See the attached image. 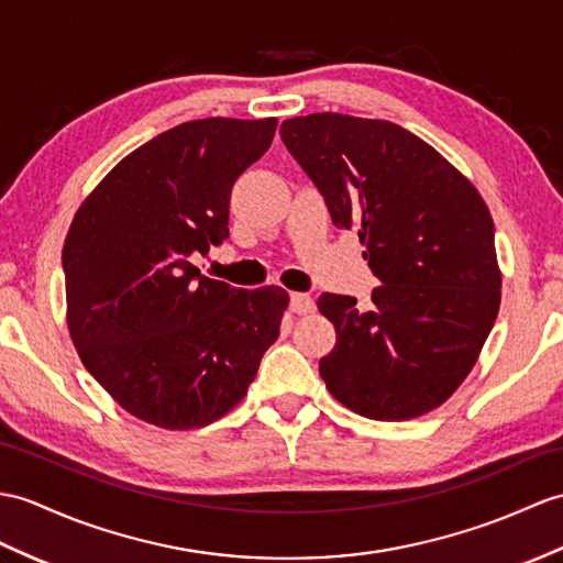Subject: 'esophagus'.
Returning <instances> with one entry per match:
<instances>
[{"label":"esophagus","mask_w":563,"mask_h":563,"mask_svg":"<svg viewBox=\"0 0 563 563\" xmlns=\"http://www.w3.org/2000/svg\"><path fill=\"white\" fill-rule=\"evenodd\" d=\"M290 309L295 313H309L313 309V299L305 292H295V295H290Z\"/></svg>","instance_id":"1"}]
</instances>
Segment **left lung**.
I'll list each match as a JSON object with an SVG mask.
<instances>
[{
  "label": "left lung",
  "instance_id": "8db88e82",
  "mask_svg": "<svg viewBox=\"0 0 563 563\" xmlns=\"http://www.w3.org/2000/svg\"><path fill=\"white\" fill-rule=\"evenodd\" d=\"M338 230L357 228L382 285L372 307L323 292L335 347L319 374L369 420L439 408L475 367L501 302L494 222L446 158L394 122L319 112L280 126Z\"/></svg>",
  "mask_w": 563,
  "mask_h": 563
}]
</instances>
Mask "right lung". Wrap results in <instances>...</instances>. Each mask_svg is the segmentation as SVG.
<instances>
[{
  "label": "right lung",
  "mask_w": 563,
  "mask_h": 563,
  "mask_svg": "<svg viewBox=\"0 0 563 563\" xmlns=\"http://www.w3.org/2000/svg\"><path fill=\"white\" fill-rule=\"evenodd\" d=\"M278 120L208 117L143 143L78 208L64 242L67 321L78 357L139 420H220L278 341L283 287L240 290L196 256L230 238V194Z\"/></svg>",
  "instance_id": "right-lung-1"
}]
</instances>
